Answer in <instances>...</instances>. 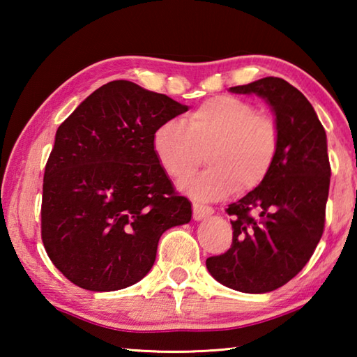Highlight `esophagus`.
Listing matches in <instances>:
<instances>
[{
	"label": "esophagus",
	"instance_id": "obj_1",
	"mask_svg": "<svg viewBox=\"0 0 357 357\" xmlns=\"http://www.w3.org/2000/svg\"><path fill=\"white\" fill-rule=\"evenodd\" d=\"M213 214H214V209H213V208L203 206V204L193 203V219H195L197 222L206 219V217L213 215Z\"/></svg>",
	"mask_w": 357,
	"mask_h": 357
}]
</instances>
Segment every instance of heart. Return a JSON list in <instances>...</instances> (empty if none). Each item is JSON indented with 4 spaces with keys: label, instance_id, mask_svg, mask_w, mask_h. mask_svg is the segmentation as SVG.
Returning <instances> with one entry per match:
<instances>
[{
    "label": "heart",
    "instance_id": "b5f03b06",
    "mask_svg": "<svg viewBox=\"0 0 357 357\" xmlns=\"http://www.w3.org/2000/svg\"><path fill=\"white\" fill-rule=\"evenodd\" d=\"M279 144L275 119L231 96L206 100L184 123L165 121L153 135L157 160L172 179L187 178L206 157L208 170L181 183L200 202L222 200L238 187L255 189L268 178Z\"/></svg>",
    "mask_w": 357,
    "mask_h": 357
}]
</instances>
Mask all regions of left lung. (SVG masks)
Masks as SVG:
<instances>
[{"instance_id": "1", "label": "left lung", "mask_w": 357, "mask_h": 357, "mask_svg": "<svg viewBox=\"0 0 357 357\" xmlns=\"http://www.w3.org/2000/svg\"><path fill=\"white\" fill-rule=\"evenodd\" d=\"M229 91L255 94L269 105L280 144L268 178L228 206L233 244L208 258L206 268L222 285L261 294L291 280L321 239L331 181L328 138L310 102L283 78L264 77Z\"/></svg>"}]
</instances>
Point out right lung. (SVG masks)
<instances>
[{
  "label": "right lung",
  "instance_id": "1",
  "mask_svg": "<svg viewBox=\"0 0 357 357\" xmlns=\"http://www.w3.org/2000/svg\"><path fill=\"white\" fill-rule=\"evenodd\" d=\"M189 110L165 94L114 80L59 126L42 192V243L66 279L89 291L140 282L168 228L192 219L157 160L153 135Z\"/></svg>",
  "mask_w": 357,
  "mask_h": 357
}]
</instances>
